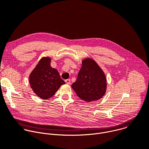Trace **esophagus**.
I'll use <instances>...</instances> for the list:
<instances>
[{
  "instance_id": "1",
  "label": "esophagus",
  "mask_w": 149,
  "mask_h": 149,
  "mask_svg": "<svg viewBox=\"0 0 149 149\" xmlns=\"http://www.w3.org/2000/svg\"><path fill=\"white\" fill-rule=\"evenodd\" d=\"M65 82H66L67 84H71V80H70V79H66V80H65Z\"/></svg>"
}]
</instances>
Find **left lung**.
I'll return each mask as SVG.
<instances>
[{"mask_svg": "<svg viewBox=\"0 0 149 149\" xmlns=\"http://www.w3.org/2000/svg\"><path fill=\"white\" fill-rule=\"evenodd\" d=\"M72 88L81 100L86 102L97 101L105 94L107 79L97 63L87 58L82 61V67Z\"/></svg>", "mask_w": 149, "mask_h": 149, "instance_id": "obj_1", "label": "left lung"}]
</instances>
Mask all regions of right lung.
Returning <instances> with one entry per match:
<instances>
[{"label":"right lung","instance_id":"add662e5","mask_svg":"<svg viewBox=\"0 0 149 149\" xmlns=\"http://www.w3.org/2000/svg\"><path fill=\"white\" fill-rule=\"evenodd\" d=\"M51 61L50 57H42L29 77L33 93L43 100L52 97L62 85L65 84L58 71L51 66Z\"/></svg>","mask_w":149,"mask_h":149}]
</instances>
